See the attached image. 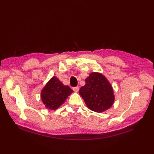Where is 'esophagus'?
<instances>
[{"label":"esophagus","mask_w":154,"mask_h":154,"mask_svg":"<svg viewBox=\"0 0 154 154\" xmlns=\"http://www.w3.org/2000/svg\"><path fill=\"white\" fill-rule=\"evenodd\" d=\"M73 91H75V92H78L79 91V87H73Z\"/></svg>","instance_id":"1"}]
</instances>
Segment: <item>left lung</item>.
Here are the masks:
<instances>
[{
	"label": "left lung",
	"mask_w": 154,
	"mask_h": 154,
	"mask_svg": "<svg viewBox=\"0 0 154 154\" xmlns=\"http://www.w3.org/2000/svg\"><path fill=\"white\" fill-rule=\"evenodd\" d=\"M79 93L90 110L102 112L113 105L114 94L112 87L106 78L99 72H92L85 79V85Z\"/></svg>",
	"instance_id": "left-lung-1"
}]
</instances>
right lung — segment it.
<instances>
[{
    "label": "right lung",
    "instance_id": "right-lung-1",
    "mask_svg": "<svg viewBox=\"0 0 154 154\" xmlns=\"http://www.w3.org/2000/svg\"><path fill=\"white\" fill-rule=\"evenodd\" d=\"M68 85H64L56 76L47 83L41 92V99L46 108L55 110L61 106L72 92Z\"/></svg>",
    "mask_w": 154,
    "mask_h": 154
}]
</instances>
